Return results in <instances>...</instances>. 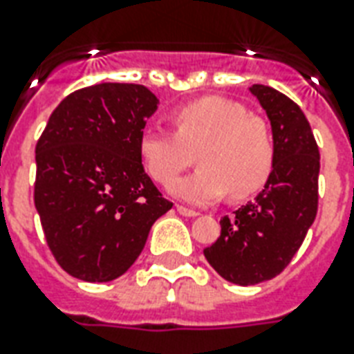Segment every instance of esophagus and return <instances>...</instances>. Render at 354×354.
<instances>
[{
  "mask_svg": "<svg viewBox=\"0 0 354 354\" xmlns=\"http://www.w3.org/2000/svg\"><path fill=\"white\" fill-rule=\"evenodd\" d=\"M176 211L180 213V215L189 216V218H194V216H198V211L189 209V207H183V205H176Z\"/></svg>",
  "mask_w": 354,
  "mask_h": 354,
  "instance_id": "1",
  "label": "esophagus"
}]
</instances>
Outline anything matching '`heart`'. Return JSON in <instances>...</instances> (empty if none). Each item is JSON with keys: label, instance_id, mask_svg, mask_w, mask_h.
<instances>
[{"label": "heart", "instance_id": "obj_1", "mask_svg": "<svg viewBox=\"0 0 354 354\" xmlns=\"http://www.w3.org/2000/svg\"><path fill=\"white\" fill-rule=\"evenodd\" d=\"M174 133L147 128L139 136V158L150 176L170 182L199 150L201 169L169 183V193L193 205L221 200L232 189L233 196H248L263 187L275 160L268 124L250 115L233 101L204 97L176 108L171 115Z\"/></svg>", "mask_w": 354, "mask_h": 354}]
</instances>
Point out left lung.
<instances>
[{"label":"left lung","instance_id":"1","mask_svg":"<svg viewBox=\"0 0 354 354\" xmlns=\"http://www.w3.org/2000/svg\"><path fill=\"white\" fill-rule=\"evenodd\" d=\"M270 119L275 160L263 191L222 216L221 236L204 255L216 274L248 286L281 274L318 213L319 150L305 113L281 91L248 88Z\"/></svg>","mask_w":354,"mask_h":354}]
</instances>
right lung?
Wrapping results in <instances>:
<instances>
[{
    "label": "right lung",
    "instance_id": "right-lung-1",
    "mask_svg": "<svg viewBox=\"0 0 354 354\" xmlns=\"http://www.w3.org/2000/svg\"><path fill=\"white\" fill-rule=\"evenodd\" d=\"M158 104L141 84L88 86L55 108L36 143V211L57 263L77 279H118L172 207L138 149Z\"/></svg>",
    "mask_w": 354,
    "mask_h": 354
}]
</instances>
